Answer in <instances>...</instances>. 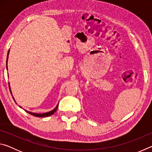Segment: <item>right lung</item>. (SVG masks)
Returning a JSON list of instances; mask_svg holds the SVG:
<instances>
[{
	"mask_svg": "<svg viewBox=\"0 0 152 152\" xmlns=\"http://www.w3.org/2000/svg\"><path fill=\"white\" fill-rule=\"evenodd\" d=\"M9 50L8 51V53H7V70H8V68H7V61H8V58H9ZM9 89H10V92H11V94L12 96V92H11V87H10V84L9 82ZM12 99H13V100L15 101V102H16V101H15V100L14 99V97L12 96ZM19 107L22 108L20 106H19ZM58 104H57V106L56 107L55 109H53L52 110H51V111H49V112H47V113H43V114H40V113H32V112H30V111H28V110H25V111H26L27 113H29V114H31L33 115V116H35V117H48V116H50V115H53V113H54L56 110H57L58 109Z\"/></svg>",
	"mask_w": 152,
	"mask_h": 152,
	"instance_id": "obj_1",
	"label": "right lung"
}]
</instances>
